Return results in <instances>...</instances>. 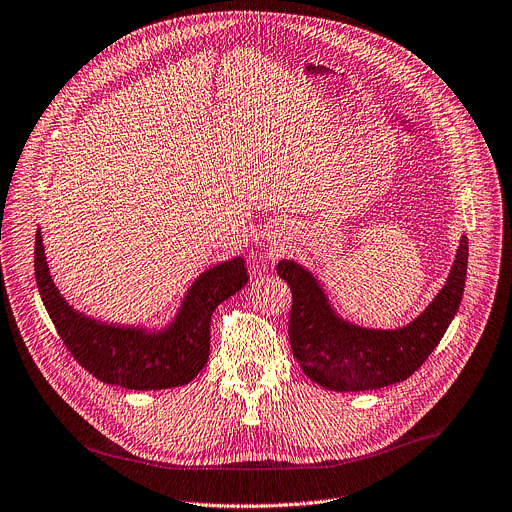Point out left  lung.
<instances>
[{"label":"left lung","instance_id":"8db88e82","mask_svg":"<svg viewBox=\"0 0 512 512\" xmlns=\"http://www.w3.org/2000/svg\"><path fill=\"white\" fill-rule=\"evenodd\" d=\"M468 239L460 249L440 294L411 324L371 330L340 320L316 277L294 261H279L277 275L291 289L289 344L304 373L328 391L356 393L409 379L454 320L466 285Z\"/></svg>","mask_w":512,"mask_h":512}]
</instances>
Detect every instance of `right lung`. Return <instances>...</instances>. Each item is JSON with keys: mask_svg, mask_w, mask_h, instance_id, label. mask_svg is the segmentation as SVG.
<instances>
[{"mask_svg": "<svg viewBox=\"0 0 512 512\" xmlns=\"http://www.w3.org/2000/svg\"><path fill=\"white\" fill-rule=\"evenodd\" d=\"M34 273L48 316L68 352L95 379L135 391L170 389L190 383L208 360L210 318L218 304L247 283L241 257L204 271L164 332L99 324L72 310L48 273L40 231L34 243Z\"/></svg>", "mask_w": 512, "mask_h": 512, "instance_id": "obj_1", "label": "right lung"}]
</instances>
